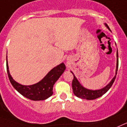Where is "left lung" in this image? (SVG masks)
Here are the masks:
<instances>
[{"instance_id": "left-lung-1", "label": "left lung", "mask_w": 127, "mask_h": 127, "mask_svg": "<svg viewBox=\"0 0 127 127\" xmlns=\"http://www.w3.org/2000/svg\"><path fill=\"white\" fill-rule=\"evenodd\" d=\"M105 26L110 30L109 27L105 24ZM118 50H117V64H116V75L112 79L110 83L107 85L105 88H102L101 90H90L88 89H86L82 86L79 82V81L76 79V77L73 75V79L72 80V89L73 93L76 96L79 97L82 99H86V100H95L96 98H98L99 97L102 96L103 95H104L108 90H109L111 87L112 86V84L114 83L116 77L117 71H118ZM72 73V72H71ZM72 74H73L72 73Z\"/></svg>"}]
</instances>
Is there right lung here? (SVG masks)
Instances as JSON below:
<instances>
[{"mask_svg": "<svg viewBox=\"0 0 127 127\" xmlns=\"http://www.w3.org/2000/svg\"><path fill=\"white\" fill-rule=\"evenodd\" d=\"M6 68L9 79L15 90L27 98L37 101L45 100L52 95L53 86L55 82L64 71L66 66L64 63L60 64L50 70L41 81L31 86L21 85L13 80L9 71L7 59Z\"/></svg>", "mask_w": 127, "mask_h": 127, "instance_id": "add662e5", "label": "right lung"}]
</instances>
